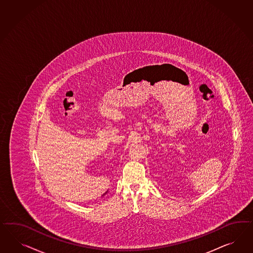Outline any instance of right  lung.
I'll return each mask as SVG.
<instances>
[{
	"mask_svg": "<svg viewBox=\"0 0 253 253\" xmlns=\"http://www.w3.org/2000/svg\"><path fill=\"white\" fill-rule=\"evenodd\" d=\"M104 194H106V193H104Z\"/></svg>",
	"mask_w": 253,
	"mask_h": 253,
	"instance_id": "add662e5",
	"label": "right lung"
}]
</instances>
